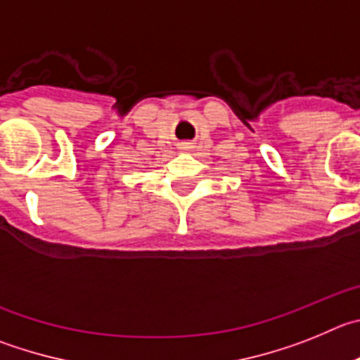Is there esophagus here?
<instances>
[{
    "label": "esophagus",
    "instance_id": "obj_1",
    "mask_svg": "<svg viewBox=\"0 0 360 360\" xmlns=\"http://www.w3.org/2000/svg\"><path fill=\"white\" fill-rule=\"evenodd\" d=\"M190 148H192V147H190V143H183V145H181V150H190Z\"/></svg>",
    "mask_w": 360,
    "mask_h": 360
}]
</instances>
